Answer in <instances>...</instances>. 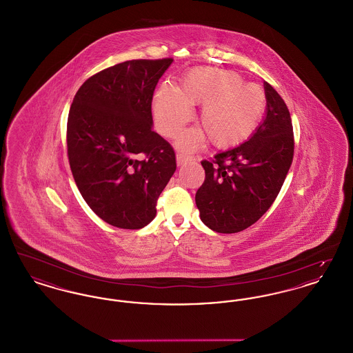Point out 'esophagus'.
Returning a JSON list of instances; mask_svg holds the SVG:
<instances>
[{
  "mask_svg": "<svg viewBox=\"0 0 353 353\" xmlns=\"http://www.w3.org/2000/svg\"><path fill=\"white\" fill-rule=\"evenodd\" d=\"M189 160H190V157L186 156L184 153H177V154H176V161H177V165H179V167L184 165Z\"/></svg>",
  "mask_w": 353,
  "mask_h": 353,
  "instance_id": "1",
  "label": "esophagus"
}]
</instances>
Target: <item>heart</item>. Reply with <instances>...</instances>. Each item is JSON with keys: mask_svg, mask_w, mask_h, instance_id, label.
<instances>
[{"mask_svg": "<svg viewBox=\"0 0 353 353\" xmlns=\"http://www.w3.org/2000/svg\"><path fill=\"white\" fill-rule=\"evenodd\" d=\"M192 105H202L197 117L200 128L180 134L177 145L190 150L205 140L216 148H230L250 137L266 110V94L261 85L245 83L230 70L192 68L180 88L163 83L153 97V119L159 132L173 137L192 118Z\"/></svg>", "mask_w": 353, "mask_h": 353, "instance_id": "b5f03b06", "label": "heart"}]
</instances>
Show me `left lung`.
Here are the masks:
<instances>
[{"label": "left lung", "mask_w": 353, "mask_h": 353, "mask_svg": "<svg viewBox=\"0 0 353 353\" xmlns=\"http://www.w3.org/2000/svg\"><path fill=\"white\" fill-rule=\"evenodd\" d=\"M266 117L248 141L203 160L205 181L196 193L202 222L217 233L245 230L275 201L294 157L292 123L281 95L263 83Z\"/></svg>", "instance_id": "1"}]
</instances>
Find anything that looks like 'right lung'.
I'll return each mask as SVG.
<instances>
[{
    "label": "right lung",
    "instance_id": "add662e5",
    "mask_svg": "<svg viewBox=\"0 0 353 353\" xmlns=\"http://www.w3.org/2000/svg\"><path fill=\"white\" fill-rule=\"evenodd\" d=\"M172 62L134 59L105 68L81 85L71 104L74 180L92 212L115 228L147 226L176 170L173 148L152 130L153 91Z\"/></svg>",
    "mask_w": 353,
    "mask_h": 353
}]
</instances>
